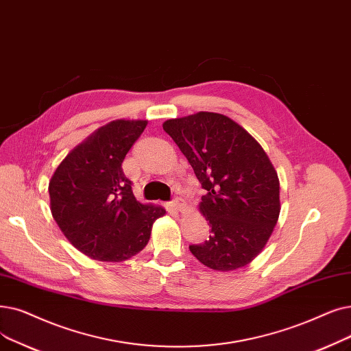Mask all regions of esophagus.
<instances>
[{
  "label": "esophagus",
  "instance_id": "1",
  "mask_svg": "<svg viewBox=\"0 0 351 351\" xmlns=\"http://www.w3.org/2000/svg\"><path fill=\"white\" fill-rule=\"evenodd\" d=\"M169 206H171V209L175 210V212H184V210H185V204H184V201L180 199V197H176V199H175L173 202L169 204Z\"/></svg>",
  "mask_w": 351,
  "mask_h": 351
}]
</instances>
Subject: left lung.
Segmentation results:
<instances>
[{
    "instance_id": "left-lung-1",
    "label": "left lung",
    "mask_w": 351,
    "mask_h": 351,
    "mask_svg": "<svg viewBox=\"0 0 351 351\" xmlns=\"http://www.w3.org/2000/svg\"><path fill=\"white\" fill-rule=\"evenodd\" d=\"M162 126L208 192L197 208L210 235L191 252L215 271L248 265L267 245L281 210L280 179L265 150L219 113L197 112Z\"/></svg>"
}]
</instances>
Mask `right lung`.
I'll use <instances>...</instances> for the list:
<instances>
[{
	"label": "right lung",
	"mask_w": 351,
	"mask_h": 351,
	"mask_svg": "<svg viewBox=\"0 0 351 351\" xmlns=\"http://www.w3.org/2000/svg\"><path fill=\"white\" fill-rule=\"evenodd\" d=\"M147 120L117 119L99 128L57 166L50 210L74 248L91 260L121 263L149 242L163 206L136 201L121 163Z\"/></svg>",
	"instance_id": "obj_1"
}]
</instances>
